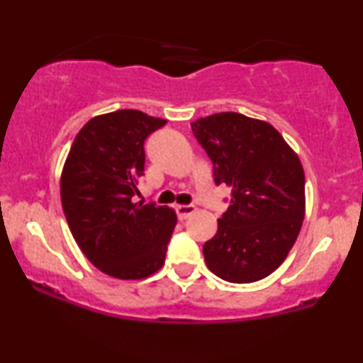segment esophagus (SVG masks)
I'll return each mask as SVG.
<instances>
[{"instance_id":"1","label":"esophagus","mask_w":363,"mask_h":363,"mask_svg":"<svg viewBox=\"0 0 363 363\" xmlns=\"http://www.w3.org/2000/svg\"><path fill=\"white\" fill-rule=\"evenodd\" d=\"M196 211V206L193 205H177L176 206V213L179 220H186L187 216H191Z\"/></svg>"}]
</instances>
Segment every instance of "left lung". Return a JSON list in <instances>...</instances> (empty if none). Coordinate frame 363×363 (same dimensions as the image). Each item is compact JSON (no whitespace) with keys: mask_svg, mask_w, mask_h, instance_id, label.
<instances>
[{"mask_svg":"<svg viewBox=\"0 0 363 363\" xmlns=\"http://www.w3.org/2000/svg\"><path fill=\"white\" fill-rule=\"evenodd\" d=\"M213 162L215 184L232 187L230 206L203 245L211 273L230 283L272 274L289 256L306 215L301 158L266 121L220 112L191 123Z\"/></svg>","mask_w":363,"mask_h":363,"instance_id":"1","label":"left lung"}]
</instances>
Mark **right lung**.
Returning <instances> with one entry per match:
<instances>
[{
    "label": "right lung",
    "instance_id": "1",
    "mask_svg": "<svg viewBox=\"0 0 363 363\" xmlns=\"http://www.w3.org/2000/svg\"><path fill=\"white\" fill-rule=\"evenodd\" d=\"M165 123L135 109L95 116L62 167V211L78 247L95 268L119 280L157 273L177 223L172 208L135 203L145 140Z\"/></svg>",
    "mask_w": 363,
    "mask_h": 363
}]
</instances>
